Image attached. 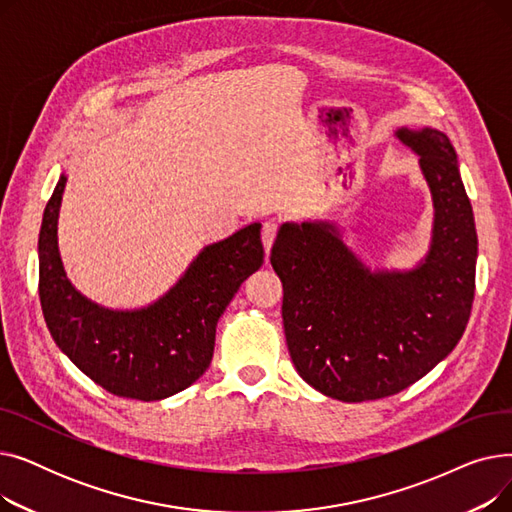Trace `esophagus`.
<instances>
[{
  "label": "esophagus",
  "instance_id": "obj_1",
  "mask_svg": "<svg viewBox=\"0 0 512 512\" xmlns=\"http://www.w3.org/2000/svg\"><path fill=\"white\" fill-rule=\"evenodd\" d=\"M276 234H278V222L276 220H267L263 222V228H261V242L265 247V253H270L274 240H276Z\"/></svg>",
  "mask_w": 512,
  "mask_h": 512
}]
</instances>
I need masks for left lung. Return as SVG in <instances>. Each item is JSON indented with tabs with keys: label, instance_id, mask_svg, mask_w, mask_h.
<instances>
[{
	"label": "left lung",
	"instance_id": "obj_1",
	"mask_svg": "<svg viewBox=\"0 0 512 512\" xmlns=\"http://www.w3.org/2000/svg\"><path fill=\"white\" fill-rule=\"evenodd\" d=\"M434 201L432 245L413 270H369L332 222H286L272 247L282 319L301 378L342 402L392 396L459 344L475 294L477 232L450 139L398 128Z\"/></svg>",
	"mask_w": 512,
	"mask_h": 512
}]
</instances>
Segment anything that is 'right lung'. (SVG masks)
<instances>
[{
    "label": "right lung",
    "mask_w": 512,
    "mask_h": 512,
    "mask_svg": "<svg viewBox=\"0 0 512 512\" xmlns=\"http://www.w3.org/2000/svg\"><path fill=\"white\" fill-rule=\"evenodd\" d=\"M64 186L66 174L53 188L39 232V299L53 342L95 384L122 398L161 400L195 384L211 363L218 319L263 263L261 224L203 247L155 303L107 309L66 276L58 249Z\"/></svg>",
    "instance_id": "right-lung-1"
}]
</instances>
